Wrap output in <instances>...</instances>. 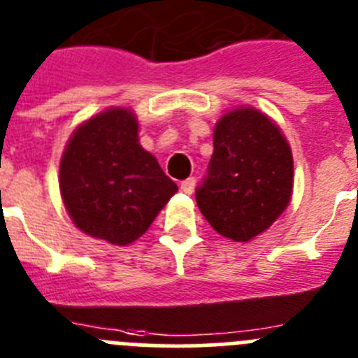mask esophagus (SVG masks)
<instances>
[{
	"label": "esophagus",
	"mask_w": 358,
	"mask_h": 358,
	"mask_svg": "<svg viewBox=\"0 0 358 358\" xmlns=\"http://www.w3.org/2000/svg\"><path fill=\"white\" fill-rule=\"evenodd\" d=\"M193 189H195V179L193 177H189V179L181 182V192L186 193V195H192Z\"/></svg>",
	"instance_id": "esophagus-1"
}]
</instances>
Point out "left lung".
I'll return each instance as SVG.
<instances>
[{
  "label": "left lung",
  "mask_w": 358,
  "mask_h": 358,
  "mask_svg": "<svg viewBox=\"0 0 358 358\" xmlns=\"http://www.w3.org/2000/svg\"><path fill=\"white\" fill-rule=\"evenodd\" d=\"M213 156L195 189L199 209L218 234L250 241L287 208L293 192V156L284 134L254 108L218 120Z\"/></svg>",
  "instance_id": "8db88e82"
}]
</instances>
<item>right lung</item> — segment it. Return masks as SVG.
<instances>
[{"instance_id": "right-lung-1", "label": "right lung", "mask_w": 358, "mask_h": 358, "mask_svg": "<svg viewBox=\"0 0 358 358\" xmlns=\"http://www.w3.org/2000/svg\"><path fill=\"white\" fill-rule=\"evenodd\" d=\"M60 192L78 229L111 245L138 239L177 185L138 143V122L124 108L92 117L71 136Z\"/></svg>"}]
</instances>
